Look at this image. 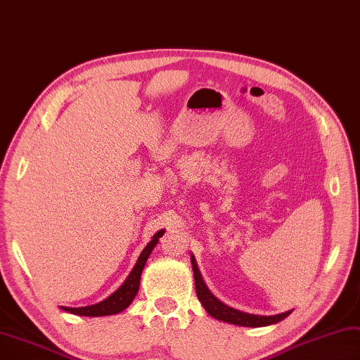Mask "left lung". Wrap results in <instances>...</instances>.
Returning <instances> with one entry per match:
<instances>
[{"label": "left lung", "mask_w": 360, "mask_h": 360, "mask_svg": "<svg viewBox=\"0 0 360 360\" xmlns=\"http://www.w3.org/2000/svg\"><path fill=\"white\" fill-rule=\"evenodd\" d=\"M191 266H193V275H195V284H196V295L200 301L202 306L208 311L210 316H213L219 321L228 322V324L234 326H242V327H266L276 324V322L283 321L288 318L292 310H288L284 313H278V315H271V316H262V315H252V313H246L242 310H236L233 307L226 306L219 298H216L211 290L207 288V284L202 278L200 271L198 268V263L195 255H190Z\"/></svg>", "instance_id": "8db88e82"}]
</instances>
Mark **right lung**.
Segmentation results:
<instances>
[{"mask_svg": "<svg viewBox=\"0 0 360 360\" xmlns=\"http://www.w3.org/2000/svg\"><path fill=\"white\" fill-rule=\"evenodd\" d=\"M162 234H164V229H160L158 233L153 234L152 240L146 245L140 257H138V260L132 268L131 274L127 275V278L123 281V284L120 285V288L114 293H110L108 298H105L103 301H100L97 304H92V306H86V307H63L62 306L60 309L68 311V313H72V315H79V316L117 315V313L127 309L132 304L134 298L136 297L138 289H140V278H141L146 262H147V259H149V255L152 254L156 243L160 242V237H162Z\"/></svg>", "mask_w": 360, "mask_h": 360, "instance_id": "right-lung-1", "label": "right lung"}]
</instances>
